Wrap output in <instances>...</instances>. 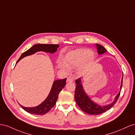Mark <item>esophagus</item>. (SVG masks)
<instances>
[{
	"label": "esophagus",
	"instance_id": "1",
	"mask_svg": "<svg viewBox=\"0 0 135 135\" xmlns=\"http://www.w3.org/2000/svg\"><path fill=\"white\" fill-rule=\"evenodd\" d=\"M74 81V80H73L72 78H67V83H72Z\"/></svg>",
	"mask_w": 135,
	"mask_h": 135
}]
</instances>
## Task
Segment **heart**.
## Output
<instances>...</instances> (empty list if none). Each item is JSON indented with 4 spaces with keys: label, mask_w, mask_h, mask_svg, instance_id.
Wrapping results in <instances>:
<instances>
[{
    "label": "heart",
    "mask_w": 135,
    "mask_h": 135,
    "mask_svg": "<svg viewBox=\"0 0 135 135\" xmlns=\"http://www.w3.org/2000/svg\"><path fill=\"white\" fill-rule=\"evenodd\" d=\"M94 59V55L89 49H80L73 51L70 52L65 55L64 57L65 63L68 66H78L83 64L80 67L81 71H84L88 65L93 61ZM61 66L65 67L64 65Z\"/></svg>",
    "instance_id": "obj_1"
}]
</instances>
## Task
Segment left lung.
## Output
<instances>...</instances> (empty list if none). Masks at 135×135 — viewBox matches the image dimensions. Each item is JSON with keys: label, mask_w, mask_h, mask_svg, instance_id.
I'll list each match as a JSON object with an SVG mask.
<instances>
[{"label": "left lung", "mask_w": 135, "mask_h": 135, "mask_svg": "<svg viewBox=\"0 0 135 135\" xmlns=\"http://www.w3.org/2000/svg\"><path fill=\"white\" fill-rule=\"evenodd\" d=\"M96 46H97V48L98 49V54H103L105 53L107 51V50L103 47L102 46L99 44H96ZM123 77V74L121 80L122 83L120 86V90H119L118 94L115 97V99L112 103L105 106L99 105L98 103H96L92 101L84 89L81 82V78H79L78 80H76L75 81L76 86L75 89V99L77 105L85 113L90 115H98L109 110L117 102L119 95H120V93L122 87Z\"/></svg>", "instance_id": "8db88e82"}]
</instances>
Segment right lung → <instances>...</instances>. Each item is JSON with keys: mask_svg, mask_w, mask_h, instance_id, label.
<instances>
[{"mask_svg": "<svg viewBox=\"0 0 135 135\" xmlns=\"http://www.w3.org/2000/svg\"><path fill=\"white\" fill-rule=\"evenodd\" d=\"M59 47V45L53 44H37L33 45L31 48L22 53L20 58L17 60L16 64L24 57L33 55L37 52L44 51L50 54L55 53ZM66 80L67 78L54 81L53 82L51 89L47 98L39 105L33 107H24L21 105L20 104H19V105L26 112L30 114L38 115H42L46 114L55 105L59 93L65 85Z\"/></svg>", "mask_w": 135, "mask_h": 135, "instance_id": "obj_1", "label": "right lung"}]
</instances>
